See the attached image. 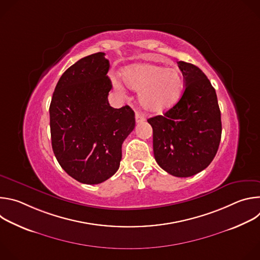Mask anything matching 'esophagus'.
<instances>
[{"instance_id":"34e87169","label":"esophagus","mask_w":260,"mask_h":260,"mask_svg":"<svg viewBox=\"0 0 260 260\" xmlns=\"http://www.w3.org/2000/svg\"><path fill=\"white\" fill-rule=\"evenodd\" d=\"M135 118H136V122L137 123H141V122H144L145 121V118H144V116H142L140 113H136V115H135Z\"/></svg>"}]
</instances>
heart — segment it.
<instances>
[{
    "instance_id": "heart-1",
    "label": "heart",
    "mask_w": 260,
    "mask_h": 260,
    "mask_svg": "<svg viewBox=\"0 0 260 260\" xmlns=\"http://www.w3.org/2000/svg\"><path fill=\"white\" fill-rule=\"evenodd\" d=\"M123 83L133 90H139L140 106L149 113H162L180 99L184 81L175 68H164L155 63H134L121 71ZM119 91L122 87L115 83Z\"/></svg>"
}]
</instances>
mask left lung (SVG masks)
Returning a JSON list of instances; mask_svg holds the SVG:
<instances>
[{"instance_id": "left-lung-1", "label": "left lung", "mask_w": 260, "mask_h": 260, "mask_svg": "<svg viewBox=\"0 0 260 260\" xmlns=\"http://www.w3.org/2000/svg\"><path fill=\"white\" fill-rule=\"evenodd\" d=\"M185 90L164 115L148 119L153 129V153L169 174L185 178L205 170L221 139V113L210 80L197 66L179 61Z\"/></svg>"}]
</instances>
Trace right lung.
Instances as JSON below:
<instances>
[{
    "mask_svg": "<svg viewBox=\"0 0 260 260\" xmlns=\"http://www.w3.org/2000/svg\"><path fill=\"white\" fill-rule=\"evenodd\" d=\"M104 52L71 66L59 78L49 107L54 155L68 175L84 184H99L119 169L121 146L135 128L129 106L108 102L112 88Z\"/></svg>",
    "mask_w": 260,
    "mask_h": 260,
    "instance_id": "right-lung-1",
    "label": "right lung"
}]
</instances>
